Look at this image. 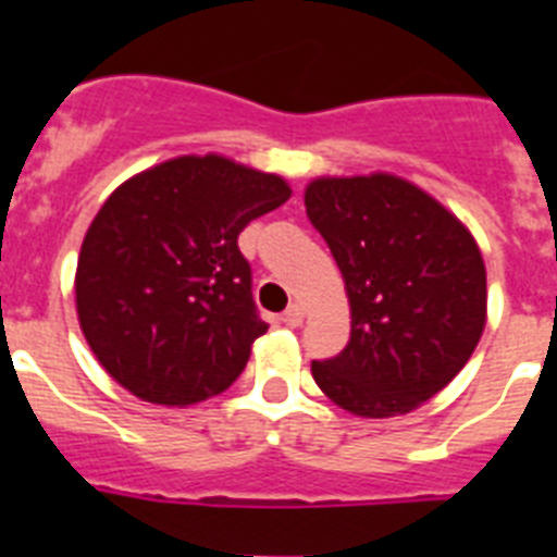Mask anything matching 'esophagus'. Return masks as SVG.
<instances>
[{
	"instance_id": "34e87169",
	"label": "esophagus",
	"mask_w": 557,
	"mask_h": 557,
	"mask_svg": "<svg viewBox=\"0 0 557 557\" xmlns=\"http://www.w3.org/2000/svg\"><path fill=\"white\" fill-rule=\"evenodd\" d=\"M284 323H287V326H301L304 323L301 304H289L287 312H284Z\"/></svg>"
}]
</instances>
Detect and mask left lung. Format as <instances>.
Returning a JSON list of instances; mask_svg holds the SVG:
<instances>
[{
    "mask_svg": "<svg viewBox=\"0 0 557 557\" xmlns=\"http://www.w3.org/2000/svg\"><path fill=\"white\" fill-rule=\"evenodd\" d=\"M304 203L351 307L348 346L314 359V382L354 416L416 410L462 371L485 329L488 287L474 236L432 195L387 172L314 178Z\"/></svg>",
    "mask_w": 557,
    "mask_h": 557,
    "instance_id": "8db88e82",
    "label": "left lung"
}]
</instances>
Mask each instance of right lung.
Instances as JSON below:
<instances>
[{"label": "right lung", "mask_w": 557, "mask_h": 557, "mask_svg": "<svg viewBox=\"0 0 557 557\" xmlns=\"http://www.w3.org/2000/svg\"><path fill=\"white\" fill-rule=\"evenodd\" d=\"M289 195L273 172L214 152L111 191L83 239L75 301L86 343L125 391L186 407L234 385L268 332L236 236Z\"/></svg>", "instance_id": "right-lung-1"}]
</instances>
